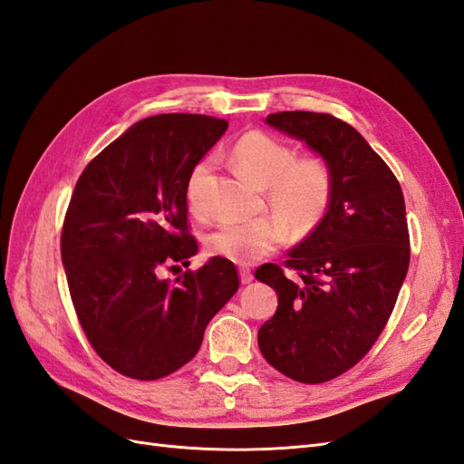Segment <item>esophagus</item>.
<instances>
[{"mask_svg": "<svg viewBox=\"0 0 464 464\" xmlns=\"http://www.w3.org/2000/svg\"><path fill=\"white\" fill-rule=\"evenodd\" d=\"M239 276H241V282H243V284L253 282V272L248 270V268H241V270H239Z\"/></svg>", "mask_w": 464, "mask_h": 464, "instance_id": "obj_1", "label": "esophagus"}]
</instances>
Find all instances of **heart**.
I'll use <instances>...</instances> for the list:
<instances>
[{
	"label": "heart",
	"mask_w": 464,
	"mask_h": 464,
	"mask_svg": "<svg viewBox=\"0 0 464 464\" xmlns=\"http://www.w3.org/2000/svg\"><path fill=\"white\" fill-rule=\"evenodd\" d=\"M233 160L241 174L260 188L278 216L251 221H225L206 235V251L233 263L251 265L275 253L286 241V221L294 233L307 235L324 221L334 194V178L324 160L295 157V150L265 130H248L233 149ZM209 164L199 162L186 184L188 206L204 213L201 182Z\"/></svg>",
	"instance_id": "heart-1"
}]
</instances>
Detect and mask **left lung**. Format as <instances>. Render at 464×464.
<instances>
[{
    "instance_id": "obj_1",
    "label": "left lung",
    "mask_w": 464,
    "mask_h": 464,
    "mask_svg": "<svg viewBox=\"0 0 464 464\" xmlns=\"http://www.w3.org/2000/svg\"><path fill=\"white\" fill-rule=\"evenodd\" d=\"M266 123L322 154L334 194L284 266L255 272L278 294L258 347L284 376L322 384L359 362L388 324L410 266L406 204L394 172L349 123L314 111L270 113Z\"/></svg>"
}]
</instances>
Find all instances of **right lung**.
I'll return each instance as SVG.
<instances>
[{
    "label": "right lung",
    "instance_id": "right-lung-1",
    "mask_svg": "<svg viewBox=\"0 0 464 464\" xmlns=\"http://www.w3.org/2000/svg\"><path fill=\"white\" fill-rule=\"evenodd\" d=\"M227 125L194 113L147 117L78 178L61 235L63 265L90 345L119 374L159 380L176 372L239 290L235 265L221 256L174 282L160 276L198 253L186 184Z\"/></svg>",
    "mask_w": 464,
    "mask_h": 464
}]
</instances>
